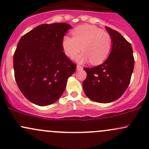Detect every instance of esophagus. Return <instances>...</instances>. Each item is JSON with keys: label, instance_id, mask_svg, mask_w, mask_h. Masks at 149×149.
Segmentation results:
<instances>
[{"label": "esophagus", "instance_id": "1", "mask_svg": "<svg viewBox=\"0 0 149 149\" xmlns=\"http://www.w3.org/2000/svg\"><path fill=\"white\" fill-rule=\"evenodd\" d=\"M83 69V68L82 66H80V65H78V66H77V70H78V71H80V70H82Z\"/></svg>", "mask_w": 149, "mask_h": 149}]
</instances>
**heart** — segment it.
<instances>
[{"mask_svg":"<svg viewBox=\"0 0 149 149\" xmlns=\"http://www.w3.org/2000/svg\"><path fill=\"white\" fill-rule=\"evenodd\" d=\"M73 37H63L62 48L68 57L73 59L80 51L83 53L77 57L79 63L90 61L92 64L102 63L110 54L113 40L111 35L102 29L92 25H82L71 31Z\"/></svg>","mask_w":149,"mask_h":149,"instance_id":"heart-1","label":"heart"}]
</instances>
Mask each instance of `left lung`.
I'll return each mask as SVG.
<instances>
[{"label": "left lung", "instance_id": "obj_1", "mask_svg": "<svg viewBox=\"0 0 149 149\" xmlns=\"http://www.w3.org/2000/svg\"><path fill=\"white\" fill-rule=\"evenodd\" d=\"M105 27L112 38L111 52L103 64L84 68L87 77L83 83L86 96L99 103L112 102L123 95L134 65L131 44L119 32Z\"/></svg>", "mask_w": 149, "mask_h": 149}]
</instances>
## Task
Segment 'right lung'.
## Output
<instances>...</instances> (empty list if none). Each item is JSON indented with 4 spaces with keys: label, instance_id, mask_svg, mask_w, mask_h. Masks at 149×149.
Returning <instances> with one entry per match:
<instances>
[{
    "label": "right lung",
    "instance_id": "add662e5",
    "mask_svg": "<svg viewBox=\"0 0 149 149\" xmlns=\"http://www.w3.org/2000/svg\"><path fill=\"white\" fill-rule=\"evenodd\" d=\"M65 23L39 25L21 38L13 57L15 78L24 96L38 106L57 102L76 69L63 52Z\"/></svg>",
    "mask_w": 149,
    "mask_h": 149
}]
</instances>
